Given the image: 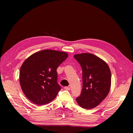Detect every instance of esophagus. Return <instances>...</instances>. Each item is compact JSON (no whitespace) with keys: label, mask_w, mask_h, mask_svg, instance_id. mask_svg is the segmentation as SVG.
<instances>
[{"label":"esophagus","mask_w":133,"mask_h":133,"mask_svg":"<svg viewBox=\"0 0 133 133\" xmlns=\"http://www.w3.org/2000/svg\"><path fill=\"white\" fill-rule=\"evenodd\" d=\"M64 89H65L66 90H70V88L68 87H64Z\"/></svg>","instance_id":"obj_1"}]
</instances>
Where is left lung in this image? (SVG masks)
Wrapping results in <instances>:
<instances>
[{"label":"left lung","mask_w":133,"mask_h":133,"mask_svg":"<svg viewBox=\"0 0 133 133\" xmlns=\"http://www.w3.org/2000/svg\"><path fill=\"white\" fill-rule=\"evenodd\" d=\"M83 71V89L76 99L79 105L86 109L98 106L105 99L111 87V71L102 59L90 53L74 56Z\"/></svg>","instance_id":"obj_1"}]
</instances>
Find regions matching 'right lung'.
I'll list each match as a JSON object with an SVG mask.
<instances>
[{
    "mask_svg": "<svg viewBox=\"0 0 133 133\" xmlns=\"http://www.w3.org/2000/svg\"><path fill=\"white\" fill-rule=\"evenodd\" d=\"M68 57L65 52L43 50L30 55L21 66L19 81L26 97L37 105L56 98L61 87L57 83V69Z\"/></svg>",
    "mask_w": 133,
    "mask_h": 133,
    "instance_id": "1",
    "label": "right lung"
}]
</instances>
